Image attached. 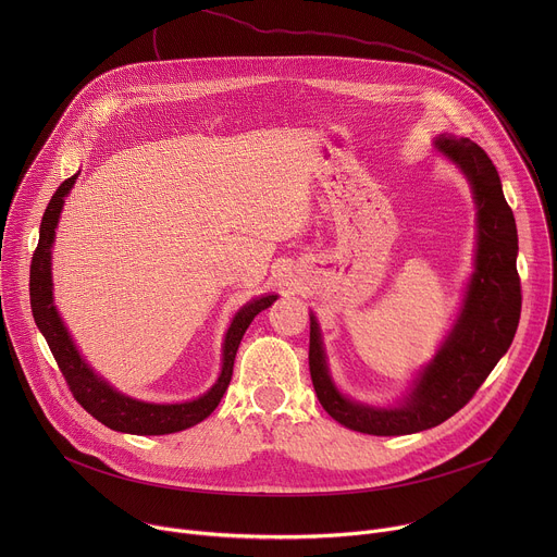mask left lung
Masks as SVG:
<instances>
[{
    "label": "left lung",
    "mask_w": 557,
    "mask_h": 557,
    "mask_svg": "<svg viewBox=\"0 0 557 557\" xmlns=\"http://www.w3.org/2000/svg\"><path fill=\"white\" fill-rule=\"evenodd\" d=\"M436 147L462 170L473 189L479 207V249L458 322L419 374L408 401L401 408L379 410L344 399L329 376L320 329L310 317L308 366L317 399L337 423L355 432L401 436L441 425L471 401L518 331L522 308L516 269L518 231L500 176L487 151L469 138L441 136Z\"/></svg>",
    "instance_id": "left-lung-1"
}]
</instances>
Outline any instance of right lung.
Instances as JSON below:
<instances>
[{"label":"right lung","mask_w":557,"mask_h":557,"mask_svg":"<svg viewBox=\"0 0 557 557\" xmlns=\"http://www.w3.org/2000/svg\"><path fill=\"white\" fill-rule=\"evenodd\" d=\"M78 174L70 176L59 185L54 196L50 198L46 213L41 218L39 228V245L33 253L30 264V306L33 317L39 331L44 333L50 352L72 392L74 399L78 401L88 414H92L97 421H101L106 428L127 434H140V436H158V434H172L187 430L200 421H205L220 404L222 394L228 387L231 374H233V361L237 346L243 342V335L247 333L253 317L269 308L277 295H267L260 299L249 301L240 312L233 317L231 329L224 337V352H222V372L215 381V385L189 404H174V406H158V404H143L129 396L116 392L110 387L103 379H99L88 363L74 348L61 317L57 314V308L52 306V280H50V247L54 240V228L59 222V213L63 207L65 194L72 189Z\"/></svg>","instance_id":"obj_1"}]
</instances>
